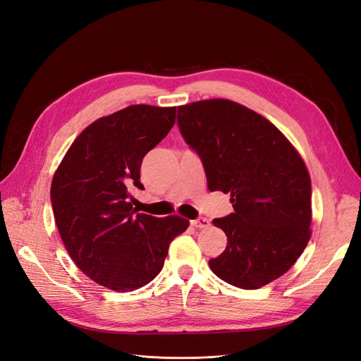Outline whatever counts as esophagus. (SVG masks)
<instances>
[{
  "instance_id": "1",
  "label": "esophagus",
  "mask_w": 361,
  "mask_h": 361,
  "mask_svg": "<svg viewBox=\"0 0 361 361\" xmlns=\"http://www.w3.org/2000/svg\"><path fill=\"white\" fill-rule=\"evenodd\" d=\"M191 226L197 227V228H206V227L211 226V223H209V220H207V218L200 216V218H197V220H192V221H191Z\"/></svg>"
}]
</instances>
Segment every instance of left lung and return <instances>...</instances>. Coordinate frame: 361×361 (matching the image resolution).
<instances>
[{
	"label": "left lung",
	"mask_w": 361,
	"mask_h": 361,
	"mask_svg": "<svg viewBox=\"0 0 361 361\" xmlns=\"http://www.w3.org/2000/svg\"><path fill=\"white\" fill-rule=\"evenodd\" d=\"M178 126L209 191L232 197L233 212L212 221L227 235L209 260L214 274L241 289L285 274L310 239L312 182L298 152L269 120L227 99L178 106Z\"/></svg>",
	"instance_id": "obj_1"
}]
</instances>
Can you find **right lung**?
Returning a JSON list of instances; mask_svg holds the SVG:
<instances>
[{
	"label": "right lung",
	"instance_id": "right-lung-1",
	"mask_svg": "<svg viewBox=\"0 0 361 361\" xmlns=\"http://www.w3.org/2000/svg\"><path fill=\"white\" fill-rule=\"evenodd\" d=\"M174 118L176 106L130 105L96 120L54 174L51 202L61 241L101 286L130 292L147 285L162 269L170 243L190 226L178 215L138 214L129 203V188L143 190V158Z\"/></svg>",
	"mask_w": 361,
	"mask_h": 361
}]
</instances>
